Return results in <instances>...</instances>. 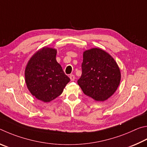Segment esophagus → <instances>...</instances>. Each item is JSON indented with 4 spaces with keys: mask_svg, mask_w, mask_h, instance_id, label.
<instances>
[{
    "mask_svg": "<svg viewBox=\"0 0 147 147\" xmlns=\"http://www.w3.org/2000/svg\"><path fill=\"white\" fill-rule=\"evenodd\" d=\"M69 78H70V80L71 81H74L75 80V76L73 75V74H71V75L69 76Z\"/></svg>",
    "mask_w": 147,
    "mask_h": 147,
    "instance_id": "obj_1",
    "label": "esophagus"
}]
</instances>
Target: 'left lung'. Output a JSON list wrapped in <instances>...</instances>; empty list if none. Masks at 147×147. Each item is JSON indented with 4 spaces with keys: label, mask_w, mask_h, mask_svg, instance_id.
Wrapping results in <instances>:
<instances>
[{
    "label": "left lung",
    "mask_w": 147,
    "mask_h": 147,
    "mask_svg": "<svg viewBox=\"0 0 147 147\" xmlns=\"http://www.w3.org/2000/svg\"><path fill=\"white\" fill-rule=\"evenodd\" d=\"M81 68L82 75L78 83L87 96L104 101L116 91L121 80L120 69L106 51L99 48L85 51Z\"/></svg>",
    "instance_id": "obj_1"
}]
</instances>
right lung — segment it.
<instances>
[{
	"label": "right lung",
	"instance_id": "add662e5",
	"mask_svg": "<svg viewBox=\"0 0 147 147\" xmlns=\"http://www.w3.org/2000/svg\"><path fill=\"white\" fill-rule=\"evenodd\" d=\"M57 50L43 48L28 62L25 69L26 83L33 96L50 102L60 96L70 79L56 61Z\"/></svg>",
	"mask_w": 147,
	"mask_h": 147
}]
</instances>
